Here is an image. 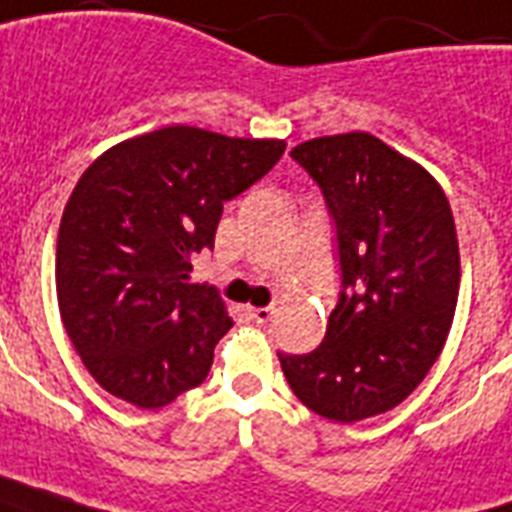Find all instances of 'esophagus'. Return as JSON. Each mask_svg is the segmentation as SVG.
<instances>
[{"label": "esophagus", "instance_id": "1", "mask_svg": "<svg viewBox=\"0 0 512 512\" xmlns=\"http://www.w3.org/2000/svg\"><path fill=\"white\" fill-rule=\"evenodd\" d=\"M249 316H252L257 324H268V321L276 316V308H273V305H268V308H249Z\"/></svg>", "mask_w": 512, "mask_h": 512}]
</instances>
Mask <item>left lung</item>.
Here are the masks:
<instances>
[{"label": "left lung", "mask_w": 512, "mask_h": 512, "mask_svg": "<svg viewBox=\"0 0 512 512\" xmlns=\"http://www.w3.org/2000/svg\"><path fill=\"white\" fill-rule=\"evenodd\" d=\"M292 159L335 217L340 303L313 353H279L311 412L358 422L398 406L444 348L460 295V244L444 188L369 132L305 140Z\"/></svg>", "instance_id": "obj_1"}]
</instances>
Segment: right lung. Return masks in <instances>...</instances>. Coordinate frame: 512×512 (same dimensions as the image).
<instances>
[{"label": "right lung", "instance_id": "right-lung-1", "mask_svg": "<svg viewBox=\"0 0 512 512\" xmlns=\"http://www.w3.org/2000/svg\"><path fill=\"white\" fill-rule=\"evenodd\" d=\"M284 148L172 124L116 143L84 170L60 220L55 287L100 388L159 409L204 382L233 321L215 289L188 284L191 257L215 247L225 201Z\"/></svg>", "mask_w": 512, "mask_h": 512}]
</instances>
